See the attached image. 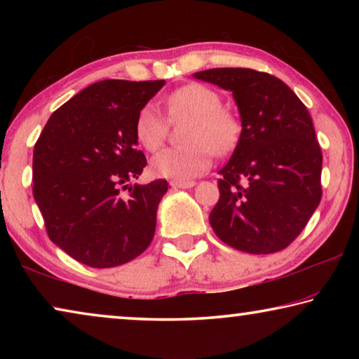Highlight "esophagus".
Wrapping results in <instances>:
<instances>
[{"label":"esophagus","instance_id":"1","mask_svg":"<svg viewBox=\"0 0 359 359\" xmlns=\"http://www.w3.org/2000/svg\"><path fill=\"white\" fill-rule=\"evenodd\" d=\"M169 185L172 188H191L196 185V182L194 180H171L169 182Z\"/></svg>","mask_w":359,"mask_h":359}]
</instances>
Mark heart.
Returning <instances> with one entry per match:
<instances>
[{"mask_svg":"<svg viewBox=\"0 0 359 359\" xmlns=\"http://www.w3.org/2000/svg\"><path fill=\"white\" fill-rule=\"evenodd\" d=\"M166 106L172 120H188L184 147L166 149L154 156L150 169L156 177L188 180L208 171L214 151L228 154L241 136V120L229 107L222 106L217 90L203 83H188L168 96ZM136 139L144 149L156 151L165 144L168 121L154 106H144L135 123Z\"/></svg>","mask_w":359,"mask_h":359,"instance_id":"1","label":"heart"}]
</instances>
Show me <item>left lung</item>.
<instances>
[{
	"label": "left lung",
	"instance_id": "obj_1",
	"mask_svg": "<svg viewBox=\"0 0 359 359\" xmlns=\"http://www.w3.org/2000/svg\"><path fill=\"white\" fill-rule=\"evenodd\" d=\"M233 92L242 131L220 169L210 226L236 250L280 252L306 228L321 199V155L307 107L280 79L247 68L193 74Z\"/></svg>",
	"mask_w": 359,
	"mask_h": 359
}]
</instances>
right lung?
<instances>
[{"label":"right lung","instance_id":"obj_1","mask_svg":"<svg viewBox=\"0 0 359 359\" xmlns=\"http://www.w3.org/2000/svg\"><path fill=\"white\" fill-rule=\"evenodd\" d=\"M163 85L117 79L88 85L50 115L34 145V201L48 238L79 263L125 264L154 239L168 182L130 180L147 165L136 117Z\"/></svg>","mask_w":359,"mask_h":359}]
</instances>
